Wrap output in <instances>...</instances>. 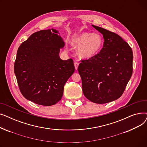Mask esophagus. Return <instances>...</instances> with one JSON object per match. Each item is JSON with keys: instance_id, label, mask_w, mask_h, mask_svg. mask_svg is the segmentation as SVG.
<instances>
[{"instance_id": "obj_1", "label": "esophagus", "mask_w": 147, "mask_h": 147, "mask_svg": "<svg viewBox=\"0 0 147 147\" xmlns=\"http://www.w3.org/2000/svg\"><path fill=\"white\" fill-rule=\"evenodd\" d=\"M74 67H75L76 69H78V66H79V63H78V62H74Z\"/></svg>"}]
</instances>
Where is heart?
I'll list each match as a JSON object with an SVG mask.
<instances>
[{"mask_svg":"<svg viewBox=\"0 0 147 147\" xmlns=\"http://www.w3.org/2000/svg\"><path fill=\"white\" fill-rule=\"evenodd\" d=\"M70 43L74 47H78L76 53L80 58L89 59L101 49L103 39L98 34L83 32L72 38Z\"/></svg>","mask_w":147,"mask_h":147,"instance_id":"1","label":"heart"}]
</instances>
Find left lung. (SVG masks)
<instances>
[{"mask_svg": "<svg viewBox=\"0 0 147 147\" xmlns=\"http://www.w3.org/2000/svg\"><path fill=\"white\" fill-rule=\"evenodd\" d=\"M103 35V48L94 57L82 60L78 67L84 95L96 104L119 98L132 74L133 52L118 34L92 25Z\"/></svg>", "mask_w": 147, "mask_h": 147, "instance_id": "1", "label": "left lung"}]
</instances>
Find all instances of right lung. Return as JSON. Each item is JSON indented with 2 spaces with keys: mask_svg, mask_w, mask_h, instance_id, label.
<instances>
[{
  "mask_svg": "<svg viewBox=\"0 0 147 147\" xmlns=\"http://www.w3.org/2000/svg\"><path fill=\"white\" fill-rule=\"evenodd\" d=\"M56 29L40 30L22 42L14 73L22 95L35 104L51 106L62 98L64 87L74 72L73 60L59 55L65 43Z\"/></svg>",
  "mask_w": 147,
  "mask_h": 147,
  "instance_id": "right-lung-1",
  "label": "right lung"
}]
</instances>
